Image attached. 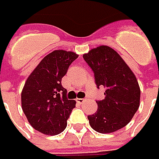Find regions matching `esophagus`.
Here are the masks:
<instances>
[{
  "mask_svg": "<svg viewBox=\"0 0 159 159\" xmlns=\"http://www.w3.org/2000/svg\"><path fill=\"white\" fill-rule=\"evenodd\" d=\"M76 101L79 104H84L85 102V98H76Z\"/></svg>",
  "mask_w": 159,
  "mask_h": 159,
  "instance_id": "34e87169",
  "label": "esophagus"
}]
</instances>
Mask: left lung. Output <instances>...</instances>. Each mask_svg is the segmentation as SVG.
Wrapping results in <instances>:
<instances>
[{"label":"left lung","instance_id":"obj_1","mask_svg":"<svg viewBox=\"0 0 159 159\" xmlns=\"http://www.w3.org/2000/svg\"><path fill=\"white\" fill-rule=\"evenodd\" d=\"M92 69L97 87L105 88V98L98 100L97 112L88 116L95 131L107 134L129 123L140 106L137 79L123 59L107 46L91 49L83 55Z\"/></svg>","mask_w":159,"mask_h":159}]
</instances>
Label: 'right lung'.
Masks as SVG:
<instances>
[{
  "label": "right lung",
  "instance_id": "1",
  "mask_svg": "<svg viewBox=\"0 0 159 159\" xmlns=\"http://www.w3.org/2000/svg\"><path fill=\"white\" fill-rule=\"evenodd\" d=\"M78 55L55 50L47 54L27 78L22 90V108L31 127L48 135L61 133L75 107V101L67 98L61 79Z\"/></svg>",
  "mask_w": 159,
  "mask_h": 159
}]
</instances>
